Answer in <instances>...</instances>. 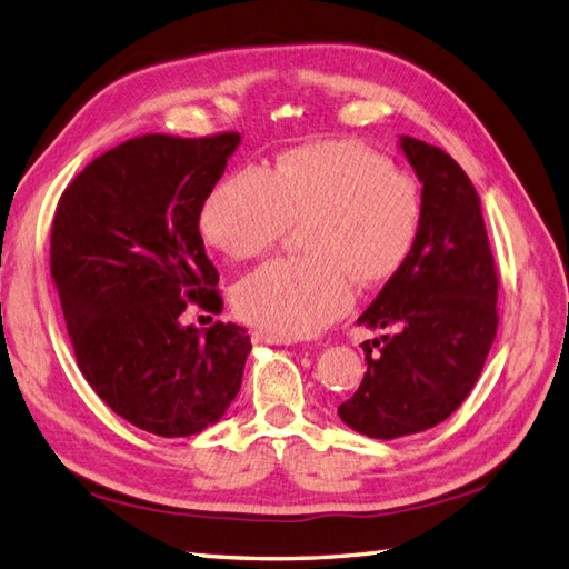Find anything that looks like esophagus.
Masks as SVG:
<instances>
[{"label": "esophagus", "instance_id": "obj_1", "mask_svg": "<svg viewBox=\"0 0 569 569\" xmlns=\"http://www.w3.org/2000/svg\"><path fill=\"white\" fill-rule=\"evenodd\" d=\"M254 339L257 341H267V343H279V346H290V343H293V339L279 337V333H271V331H264V329H257L254 331Z\"/></svg>", "mask_w": 569, "mask_h": 569}]
</instances>
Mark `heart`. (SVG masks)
Wrapping results in <instances>:
<instances>
[{"mask_svg": "<svg viewBox=\"0 0 569 569\" xmlns=\"http://www.w3.org/2000/svg\"><path fill=\"white\" fill-rule=\"evenodd\" d=\"M310 254L273 259L240 281L238 312L279 337H312L409 261L420 221L418 184L382 153L353 141L300 146L264 166L232 170L201 203V236L232 259L264 254L305 218Z\"/></svg>", "mask_w": 569, "mask_h": 569, "instance_id": "b5f03b06", "label": "heart"}]
</instances>
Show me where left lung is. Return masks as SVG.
I'll return each instance as SVG.
<instances>
[{
	"mask_svg": "<svg viewBox=\"0 0 569 569\" xmlns=\"http://www.w3.org/2000/svg\"><path fill=\"white\" fill-rule=\"evenodd\" d=\"M420 189L423 221L409 261L358 317L360 327L397 333L362 343L368 372L339 406L348 428L397 440L442 423L471 395L498 331V276L480 199L455 158L401 137Z\"/></svg>",
	"mask_w": 569,
	"mask_h": 569,
	"instance_id": "obj_1",
	"label": "left lung"
}]
</instances>
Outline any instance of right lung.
<instances>
[{"label":"right lung","mask_w":569,"mask_h":569,"mask_svg":"<svg viewBox=\"0 0 569 569\" xmlns=\"http://www.w3.org/2000/svg\"><path fill=\"white\" fill-rule=\"evenodd\" d=\"M240 139H129L57 203L50 271L77 366L114 413L160 437L218 423L252 351L238 325L180 322L189 302L221 312L199 213Z\"/></svg>","instance_id":"1"}]
</instances>
